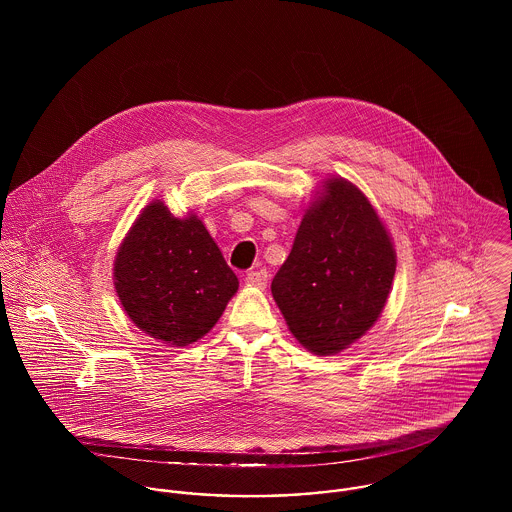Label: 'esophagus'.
<instances>
[{
  "label": "esophagus",
  "instance_id": "obj_1",
  "mask_svg": "<svg viewBox=\"0 0 512 512\" xmlns=\"http://www.w3.org/2000/svg\"><path fill=\"white\" fill-rule=\"evenodd\" d=\"M246 284L254 288H264L268 284V272L266 270H254L246 274Z\"/></svg>",
  "mask_w": 512,
  "mask_h": 512
}]
</instances>
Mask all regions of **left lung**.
Segmentation results:
<instances>
[{
    "mask_svg": "<svg viewBox=\"0 0 512 512\" xmlns=\"http://www.w3.org/2000/svg\"><path fill=\"white\" fill-rule=\"evenodd\" d=\"M394 272V242L368 197L329 177L305 209L272 295L299 345L331 357L378 321Z\"/></svg>",
    "mask_w": 512,
    "mask_h": 512,
    "instance_id": "1",
    "label": "left lung"
}]
</instances>
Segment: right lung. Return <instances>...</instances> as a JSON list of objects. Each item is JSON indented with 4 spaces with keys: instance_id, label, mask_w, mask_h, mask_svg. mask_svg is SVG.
<instances>
[{
    "instance_id": "right-lung-1",
    "label": "right lung",
    "mask_w": 512,
    "mask_h": 512,
    "mask_svg": "<svg viewBox=\"0 0 512 512\" xmlns=\"http://www.w3.org/2000/svg\"><path fill=\"white\" fill-rule=\"evenodd\" d=\"M114 288L138 329L185 347L215 327L238 278L203 220L151 201L116 252Z\"/></svg>"
}]
</instances>
